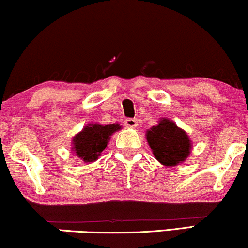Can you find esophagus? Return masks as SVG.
<instances>
[{
  "mask_svg": "<svg viewBox=\"0 0 248 248\" xmlns=\"http://www.w3.org/2000/svg\"><path fill=\"white\" fill-rule=\"evenodd\" d=\"M124 126L127 128H136L138 127V120L136 119H126L124 120Z\"/></svg>",
  "mask_w": 248,
  "mask_h": 248,
  "instance_id": "34e87169",
  "label": "esophagus"
}]
</instances>
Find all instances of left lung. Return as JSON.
<instances>
[{
	"mask_svg": "<svg viewBox=\"0 0 248 248\" xmlns=\"http://www.w3.org/2000/svg\"><path fill=\"white\" fill-rule=\"evenodd\" d=\"M146 139L156 160L166 167L183 163L192 149L186 130L168 118H161L156 126L148 129Z\"/></svg>",
	"mask_w": 248,
	"mask_h": 248,
	"instance_id": "8db88e82",
	"label": "left lung"
}]
</instances>
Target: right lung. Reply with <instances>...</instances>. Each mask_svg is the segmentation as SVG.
I'll list each match as a JSON object with an SVG mask.
<instances>
[{
  "mask_svg": "<svg viewBox=\"0 0 248 248\" xmlns=\"http://www.w3.org/2000/svg\"><path fill=\"white\" fill-rule=\"evenodd\" d=\"M121 128L118 122L113 124H88L72 138L71 150L85 163L94 162L106 149L110 136Z\"/></svg>",
  "mask_w": 248,
  "mask_h": 248,
  "instance_id": "1",
  "label": "right lung"
}]
</instances>
